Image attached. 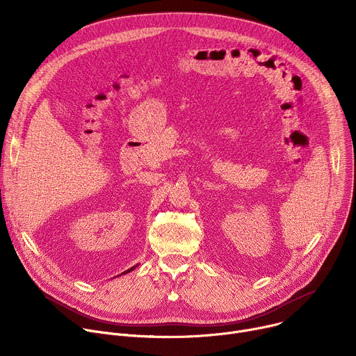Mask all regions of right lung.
<instances>
[{
    "label": "right lung",
    "mask_w": 356,
    "mask_h": 356,
    "mask_svg": "<svg viewBox=\"0 0 356 356\" xmlns=\"http://www.w3.org/2000/svg\"><path fill=\"white\" fill-rule=\"evenodd\" d=\"M134 269H135V266H134V268H131V269H128V270H127V272H124V273H128V272H131V270H134Z\"/></svg>",
    "instance_id": "right-lung-1"
}]
</instances>
